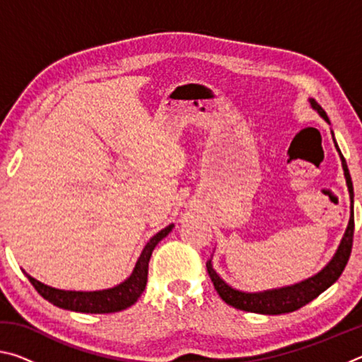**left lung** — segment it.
Here are the masks:
<instances>
[{"label": "left lung", "mask_w": 362, "mask_h": 362, "mask_svg": "<svg viewBox=\"0 0 362 362\" xmlns=\"http://www.w3.org/2000/svg\"><path fill=\"white\" fill-rule=\"evenodd\" d=\"M311 107H313L317 113H320L324 121H330L327 118L326 112H324L322 107L317 103L315 99H310ZM334 137V132H332ZM335 148L339 151L340 159H341V168L343 173H345L348 192H350V222H348L346 231L343 235L340 246L334 254L332 260H330L326 267H324L320 273H316L315 276H311L305 281H300L297 284L279 287V289H269L263 292H243L238 289H233L225 281L218 276L216 269L212 267V260H207V273L214 283V287L225 303L235 306L238 310L243 311H250V313H260V315H283V313H292L298 308H302L306 303H310L311 300H315L320 293H322L326 289H329L337 279L340 278V274L345 269L348 259H350L351 254V246H353V233H354V193H353V182L350 170H348L345 158L339 150V145H337L334 139Z\"/></svg>", "instance_id": "left-lung-1"}]
</instances>
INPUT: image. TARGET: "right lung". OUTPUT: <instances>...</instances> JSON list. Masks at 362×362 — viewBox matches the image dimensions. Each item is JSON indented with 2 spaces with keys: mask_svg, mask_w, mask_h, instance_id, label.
<instances>
[{
  "mask_svg": "<svg viewBox=\"0 0 362 362\" xmlns=\"http://www.w3.org/2000/svg\"><path fill=\"white\" fill-rule=\"evenodd\" d=\"M174 225L170 223L166 228L158 231L151 240L145 244V247L140 254L139 260L134 267L131 276L122 281L121 284L110 287V289L103 291H93V292H81V291H62L56 289V287L46 286L36 281L35 278L25 273L30 283L38 291L42 298H46L47 302L59 306V308L78 311V313H116V311L129 308L131 305L137 302V298L142 296L146 286V276H148V262L153 249L156 247V244L166 238L170 231H173Z\"/></svg>",
  "mask_w": 362,
  "mask_h": 362,
  "instance_id": "right-lung-1",
  "label": "right lung"
}]
</instances>
